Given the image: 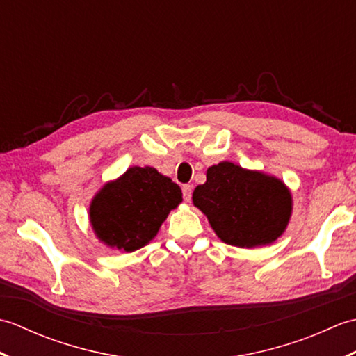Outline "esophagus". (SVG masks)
Masks as SVG:
<instances>
[{
  "instance_id": "obj_1",
  "label": "esophagus",
  "mask_w": 356,
  "mask_h": 356,
  "mask_svg": "<svg viewBox=\"0 0 356 356\" xmlns=\"http://www.w3.org/2000/svg\"><path fill=\"white\" fill-rule=\"evenodd\" d=\"M182 194H184L185 202H190L191 195H193V186L191 185H184L182 186Z\"/></svg>"
}]
</instances>
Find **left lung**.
Masks as SVG:
<instances>
[{"label": "left lung", "mask_w": 356, "mask_h": 356, "mask_svg": "<svg viewBox=\"0 0 356 356\" xmlns=\"http://www.w3.org/2000/svg\"><path fill=\"white\" fill-rule=\"evenodd\" d=\"M193 202L225 243L269 245L282 236L292 211L291 193L278 179L222 162L207 171Z\"/></svg>", "instance_id": "1"}]
</instances>
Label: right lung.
Instances as JSON below:
<instances>
[{
    "label": "right lung",
    "instance_id": "1",
    "mask_svg": "<svg viewBox=\"0 0 356 356\" xmlns=\"http://www.w3.org/2000/svg\"><path fill=\"white\" fill-rule=\"evenodd\" d=\"M182 202V190L151 166H133L105 185L90 207L96 236L111 248L133 252L157 236L161 225Z\"/></svg>",
    "mask_w": 356,
    "mask_h": 356
}]
</instances>
